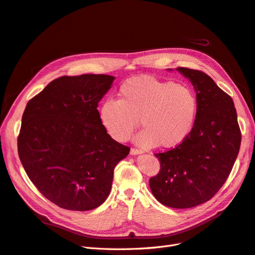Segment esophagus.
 <instances>
[{"instance_id":"esophagus-1","label":"esophagus","mask_w":255,"mask_h":255,"mask_svg":"<svg viewBox=\"0 0 255 255\" xmlns=\"http://www.w3.org/2000/svg\"><path fill=\"white\" fill-rule=\"evenodd\" d=\"M141 153H142L141 151L137 150V149H134V148H132V149H130V151H129L130 155H139V154H141Z\"/></svg>"}]
</instances>
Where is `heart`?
<instances>
[{
	"instance_id": "1",
	"label": "heart",
	"mask_w": 255,
	"mask_h": 255,
	"mask_svg": "<svg viewBox=\"0 0 255 255\" xmlns=\"http://www.w3.org/2000/svg\"><path fill=\"white\" fill-rule=\"evenodd\" d=\"M118 100L107 99L99 109L103 128L113 139L127 141L138 125L134 142L144 149L175 148L194 128L198 100L186 85L136 76L123 83Z\"/></svg>"
}]
</instances>
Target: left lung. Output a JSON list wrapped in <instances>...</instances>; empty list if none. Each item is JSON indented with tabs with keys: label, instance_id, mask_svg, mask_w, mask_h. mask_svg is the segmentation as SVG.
<instances>
[{
	"label": "left lung",
	"instance_id": "left-lung-1",
	"mask_svg": "<svg viewBox=\"0 0 255 255\" xmlns=\"http://www.w3.org/2000/svg\"><path fill=\"white\" fill-rule=\"evenodd\" d=\"M176 71L195 88L197 117L181 144L155 154L160 170L149 185L161 204L189 208L208 201L225 184L238 155L242 134L232 98L212 78L187 68H176Z\"/></svg>",
	"mask_w": 255,
	"mask_h": 255
}]
</instances>
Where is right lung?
Returning a JSON list of instances; mask_svg holds the SVG:
<instances>
[{
    "instance_id": "add662e5",
    "label": "right lung",
    "mask_w": 255,
    "mask_h": 255,
    "mask_svg": "<svg viewBox=\"0 0 255 255\" xmlns=\"http://www.w3.org/2000/svg\"><path fill=\"white\" fill-rule=\"evenodd\" d=\"M115 76L82 74L52 81L26 104L18 153L29 180L51 202L89 211L109 197L114 169L129 153L107 134L98 103Z\"/></svg>"
}]
</instances>
